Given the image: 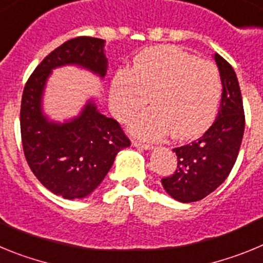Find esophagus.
Here are the masks:
<instances>
[{"label":"esophagus","instance_id":"obj_1","mask_svg":"<svg viewBox=\"0 0 263 263\" xmlns=\"http://www.w3.org/2000/svg\"><path fill=\"white\" fill-rule=\"evenodd\" d=\"M132 145H133L134 147L145 148V150H152L153 148V145H150V143H143V142H139V141H133V142H132Z\"/></svg>","mask_w":263,"mask_h":263}]
</instances>
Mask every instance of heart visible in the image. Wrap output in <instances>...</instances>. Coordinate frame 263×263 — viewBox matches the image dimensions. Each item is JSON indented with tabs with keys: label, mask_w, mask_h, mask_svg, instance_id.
<instances>
[{
	"label": "heart",
	"mask_w": 263,
	"mask_h": 263,
	"mask_svg": "<svg viewBox=\"0 0 263 263\" xmlns=\"http://www.w3.org/2000/svg\"><path fill=\"white\" fill-rule=\"evenodd\" d=\"M222 93L218 69L174 46L145 48L134 58L133 69H120L113 78L110 104L121 121L147 103L130 127L136 136L158 139L170 133L174 139L201 136L215 121Z\"/></svg>",
	"instance_id": "b5f03b06"
}]
</instances>
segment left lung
<instances>
[{
    "label": "left lung",
    "instance_id": "1",
    "mask_svg": "<svg viewBox=\"0 0 263 263\" xmlns=\"http://www.w3.org/2000/svg\"><path fill=\"white\" fill-rule=\"evenodd\" d=\"M222 84L217 117L194 142L173 148L178 157L175 173L162 179L164 191L180 203L204 199L224 183L240 152L245 130L242 96L232 66L215 53Z\"/></svg>",
    "mask_w": 263,
    "mask_h": 263
}]
</instances>
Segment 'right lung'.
<instances>
[{"label": "right lung", "mask_w": 263, "mask_h": 263, "mask_svg": "<svg viewBox=\"0 0 263 263\" xmlns=\"http://www.w3.org/2000/svg\"><path fill=\"white\" fill-rule=\"evenodd\" d=\"M105 41L78 36L48 53L27 80L21 104L23 153L39 182L64 199H83L103 182L116 155L130 141L120 124L88 100L80 115L64 122L43 113V95L52 69L78 66L104 79Z\"/></svg>", "instance_id": "1"}]
</instances>
